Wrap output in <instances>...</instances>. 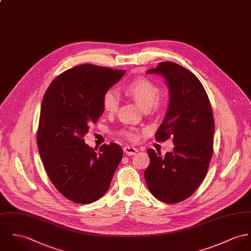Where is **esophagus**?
Listing matches in <instances>:
<instances>
[{"label":"esophagus","mask_w":251,"mask_h":251,"mask_svg":"<svg viewBox=\"0 0 251 251\" xmlns=\"http://www.w3.org/2000/svg\"><path fill=\"white\" fill-rule=\"evenodd\" d=\"M124 152L127 155H134L138 152L137 149H135L134 147H130V146H126L124 148Z\"/></svg>","instance_id":"obj_1"}]
</instances>
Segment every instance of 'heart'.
Masks as SVG:
<instances>
[{"label": "heart", "instance_id": "1", "mask_svg": "<svg viewBox=\"0 0 251 251\" xmlns=\"http://www.w3.org/2000/svg\"><path fill=\"white\" fill-rule=\"evenodd\" d=\"M124 90L144 110H149L151 107L159 108L162 105V100L158 97L159 88L148 78H135L128 82L125 86ZM119 103L120 99L114 90H108L104 93L102 98V105L105 112L108 114H114L119 108ZM121 135L128 140H134L136 138L135 132L131 130H122Z\"/></svg>", "mask_w": 251, "mask_h": 251}]
</instances>
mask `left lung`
<instances>
[{
  "instance_id": "obj_1",
  "label": "left lung",
  "mask_w": 251,
  "mask_h": 251,
  "mask_svg": "<svg viewBox=\"0 0 251 251\" xmlns=\"http://www.w3.org/2000/svg\"><path fill=\"white\" fill-rule=\"evenodd\" d=\"M147 74L162 75L168 84L169 107L155 139L172 137L175 148L164 157L148 150L151 163L145 179L157 200L177 203L191 197L205 177L213 154L214 116L204 87L189 70L165 61Z\"/></svg>"
}]
</instances>
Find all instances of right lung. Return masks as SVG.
<instances>
[{
  "label": "right lung",
  "instance_id": "1",
  "mask_svg": "<svg viewBox=\"0 0 251 251\" xmlns=\"http://www.w3.org/2000/svg\"><path fill=\"white\" fill-rule=\"evenodd\" d=\"M126 70L92 64L69 69L56 76L43 97L37 147L48 176L70 201L92 203L108 190L122 157V148L85 144L89 126L103 113L102 98Z\"/></svg>",
  "mask_w": 251,
  "mask_h": 251
}]
</instances>
